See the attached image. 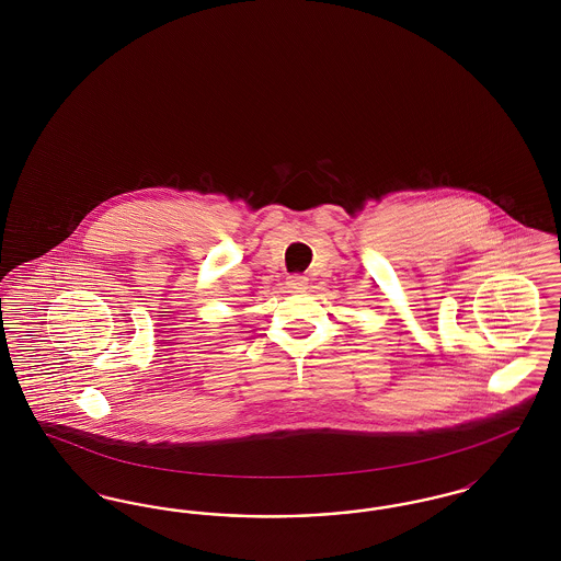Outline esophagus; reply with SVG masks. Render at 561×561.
<instances>
[{"instance_id": "34e87169", "label": "esophagus", "mask_w": 561, "mask_h": 561, "mask_svg": "<svg viewBox=\"0 0 561 561\" xmlns=\"http://www.w3.org/2000/svg\"><path fill=\"white\" fill-rule=\"evenodd\" d=\"M288 284H290L293 288H296V290H302V288L307 286V277L296 273V275H290V277H288Z\"/></svg>"}]
</instances>
